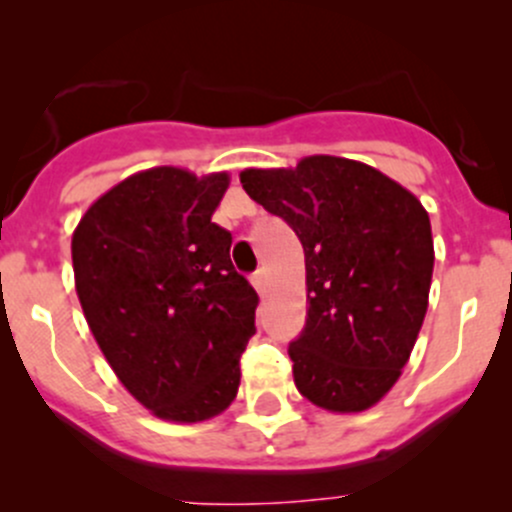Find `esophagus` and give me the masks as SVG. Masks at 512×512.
I'll list each match as a JSON object with an SVG mask.
<instances>
[{"instance_id":"esophagus-1","label":"esophagus","mask_w":512,"mask_h":512,"mask_svg":"<svg viewBox=\"0 0 512 512\" xmlns=\"http://www.w3.org/2000/svg\"><path fill=\"white\" fill-rule=\"evenodd\" d=\"M252 285H255L257 292H260L262 297H265V294H267V272L265 270L257 272V275L252 277Z\"/></svg>"}]
</instances>
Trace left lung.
Here are the masks:
<instances>
[{"instance_id": "left-lung-1", "label": "left lung", "mask_w": 512, "mask_h": 512, "mask_svg": "<svg viewBox=\"0 0 512 512\" xmlns=\"http://www.w3.org/2000/svg\"><path fill=\"white\" fill-rule=\"evenodd\" d=\"M240 183L304 247L307 324L289 344L297 391L332 414L371 409L399 381L426 317L436 257L426 208L339 156L245 168Z\"/></svg>"}]
</instances>
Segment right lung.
Segmentation results:
<instances>
[{
	"instance_id": "right-lung-1",
	"label": "right lung",
	"mask_w": 512,
	"mask_h": 512,
	"mask_svg": "<svg viewBox=\"0 0 512 512\" xmlns=\"http://www.w3.org/2000/svg\"><path fill=\"white\" fill-rule=\"evenodd\" d=\"M230 173L158 165L89 205L71 237L74 282L91 334L128 394L153 416L200 423L240 386L257 294L213 223Z\"/></svg>"
}]
</instances>
